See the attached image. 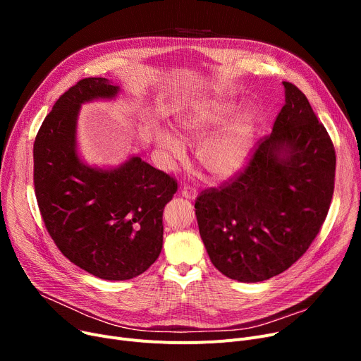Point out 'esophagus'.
Instances as JSON below:
<instances>
[{"label":"esophagus","mask_w":361,"mask_h":361,"mask_svg":"<svg viewBox=\"0 0 361 361\" xmlns=\"http://www.w3.org/2000/svg\"><path fill=\"white\" fill-rule=\"evenodd\" d=\"M181 196L183 197H185V199H196V196H197V193H196V190L195 188H192V187H187V185H184V187H181Z\"/></svg>","instance_id":"1"}]
</instances>
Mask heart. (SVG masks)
Listing matches in <instances>:
<instances>
[{"label": "heart", "instance_id": "1", "mask_svg": "<svg viewBox=\"0 0 361 361\" xmlns=\"http://www.w3.org/2000/svg\"><path fill=\"white\" fill-rule=\"evenodd\" d=\"M235 109L230 101H207L195 106L177 123L178 137L190 145L200 143L196 159L218 181L237 176L247 165L253 150L256 120L250 114L233 120ZM155 140L169 159L184 157L183 143L171 133L158 130Z\"/></svg>", "mask_w": 361, "mask_h": 361}]
</instances>
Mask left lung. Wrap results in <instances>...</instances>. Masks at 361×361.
I'll use <instances>...</instances> for the list:
<instances>
[{"label":"left lung","instance_id":"8db88e82","mask_svg":"<svg viewBox=\"0 0 361 361\" xmlns=\"http://www.w3.org/2000/svg\"><path fill=\"white\" fill-rule=\"evenodd\" d=\"M282 85L286 105L247 166L195 203L211 262L240 282L269 279L305 255L334 195L336 158L328 131L306 94Z\"/></svg>","mask_w":361,"mask_h":361}]
</instances>
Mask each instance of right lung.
I'll return each instance as SVG.
<instances>
[{
  "instance_id": "right-lung-1",
  "label": "right lung",
  "mask_w": 361,
  "mask_h": 361,
  "mask_svg": "<svg viewBox=\"0 0 361 361\" xmlns=\"http://www.w3.org/2000/svg\"><path fill=\"white\" fill-rule=\"evenodd\" d=\"M118 93L105 78L78 82L55 102L33 145L35 195L51 238L71 263L108 281L135 278L158 259L164 207L177 192L173 177L136 155L116 168L82 161V105Z\"/></svg>"
}]
</instances>
